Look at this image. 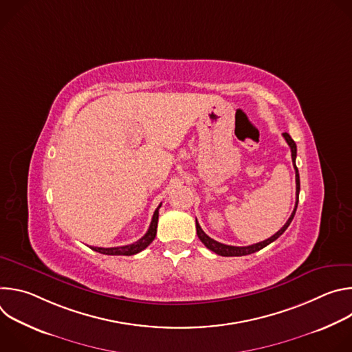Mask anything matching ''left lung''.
I'll return each instance as SVG.
<instances>
[{
  "label": "left lung",
  "mask_w": 352,
  "mask_h": 352,
  "mask_svg": "<svg viewBox=\"0 0 352 352\" xmlns=\"http://www.w3.org/2000/svg\"><path fill=\"white\" fill-rule=\"evenodd\" d=\"M283 136H284V139L287 140V143H288V146H289V148H291L292 164H294V168H295V182H296V193H295V195H296V202H295L294 212L291 213L289 219H288L287 223L283 226V228L278 230L274 235H272L270 238H267V239H265V241H262V242H258V243H254V245H248V246H231V245H226V243H221V242L214 241V239L210 238L208 234H205V231H204L202 228H200V226H199V223H197V220H196V232H197L199 239L205 243V246H206L208 249L213 250L214 254H217V255H220V256H243V255L255 254V252H258V250H261V249H263L265 246H267L269 243H272L273 241H276V239L288 228V226L291 224V221H292V219H294V216H295L296 208H298V197H299V189H300V186H299V173H298V168H296V166H295L296 144H295V142L292 140V138H291L287 132H284Z\"/></svg>",
  "instance_id": "8db88e82"
}]
</instances>
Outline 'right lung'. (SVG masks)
I'll use <instances>...</instances> for the list:
<instances>
[{
    "label": "right lung",
    "mask_w": 352,
    "mask_h": 352,
    "mask_svg": "<svg viewBox=\"0 0 352 352\" xmlns=\"http://www.w3.org/2000/svg\"><path fill=\"white\" fill-rule=\"evenodd\" d=\"M162 208V204L159 205V208L155 210L152 223H150V227L147 230V232L138 239L136 242L131 243V245H125V246H116V248H97V246H90L93 250L98 254L103 255H124V256H131V255H136L139 254L140 250H143L144 248H147L150 243L153 242L156 232H157V221H159V209Z\"/></svg>",
    "instance_id": "add662e5"
}]
</instances>
